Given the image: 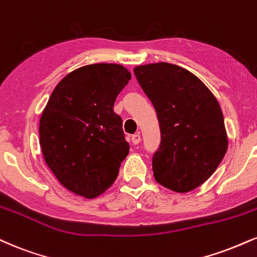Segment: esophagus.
I'll return each instance as SVG.
<instances>
[{
	"mask_svg": "<svg viewBox=\"0 0 257 257\" xmlns=\"http://www.w3.org/2000/svg\"><path fill=\"white\" fill-rule=\"evenodd\" d=\"M140 141H141V137H140V134H134L132 137V142L134 145H138V144H140Z\"/></svg>",
	"mask_w": 257,
	"mask_h": 257,
	"instance_id": "34e87169",
	"label": "esophagus"
}]
</instances>
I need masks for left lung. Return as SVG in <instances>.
<instances>
[{"mask_svg":"<svg viewBox=\"0 0 257 257\" xmlns=\"http://www.w3.org/2000/svg\"><path fill=\"white\" fill-rule=\"evenodd\" d=\"M134 74L159 122L154 178L177 193L194 190L211 177L227 151L220 105L199 78L176 64L139 66Z\"/></svg>","mask_w":257,"mask_h":257,"instance_id":"left-lung-1","label":"left lung"}]
</instances>
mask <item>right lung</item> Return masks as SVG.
Segmentation results:
<instances>
[{
  "label": "right lung",
  "instance_id": "right-lung-1",
  "mask_svg": "<svg viewBox=\"0 0 257 257\" xmlns=\"http://www.w3.org/2000/svg\"><path fill=\"white\" fill-rule=\"evenodd\" d=\"M131 78L119 64H89L52 91L40 117L39 144L45 163L74 194L92 199L117 178L129 144L113 105Z\"/></svg>",
  "mask_w": 257,
  "mask_h": 257
}]
</instances>
